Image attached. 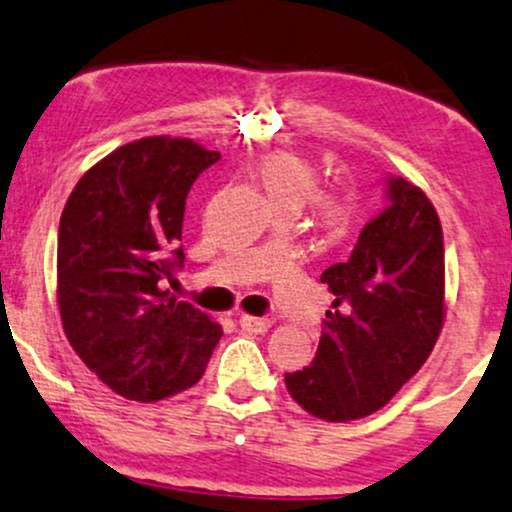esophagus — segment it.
Masks as SVG:
<instances>
[{
  "instance_id": "obj_1",
  "label": "esophagus",
  "mask_w": 512,
  "mask_h": 512,
  "mask_svg": "<svg viewBox=\"0 0 512 512\" xmlns=\"http://www.w3.org/2000/svg\"><path fill=\"white\" fill-rule=\"evenodd\" d=\"M239 326H242L246 333H256V335H261V333H266V330L273 326V321H270V318H256V316H242L239 318Z\"/></svg>"
}]
</instances>
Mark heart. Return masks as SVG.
Returning a JSON list of instances; mask_svg holds the SVG:
<instances>
[{"label": "heart", "mask_w": 512, "mask_h": 512, "mask_svg": "<svg viewBox=\"0 0 512 512\" xmlns=\"http://www.w3.org/2000/svg\"><path fill=\"white\" fill-rule=\"evenodd\" d=\"M258 182L266 191L273 208H302L306 201L316 218L328 227H338L347 220V203L338 191H314V167L299 155L275 150L258 162Z\"/></svg>", "instance_id": "b5f03b06"}]
</instances>
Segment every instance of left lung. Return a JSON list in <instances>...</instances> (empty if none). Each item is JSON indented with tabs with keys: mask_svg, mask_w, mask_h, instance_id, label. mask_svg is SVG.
<instances>
[{
	"mask_svg": "<svg viewBox=\"0 0 512 512\" xmlns=\"http://www.w3.org/2000/svg\"><path fill=\"white\" fill-rule=\"evenodd\" d=\"M352 256L323 270L335 294L314 362L285 374L306 412L352 422L386 407L422 369L446 318L443 230L434 203L402 177Z\"/></svg>",
	"mask_w": 512,
	"mask_h": 512,
	"instance_id": "8db88e82",
	"label": "left lung"
}]
</instances>
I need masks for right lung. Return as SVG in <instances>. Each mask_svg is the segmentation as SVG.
Returning a JSON list of instances; mask_svg holds the SVG:
<instances>
[{
    "instance_id": "1",
    "label": "right lung",
    "mask_w": 512,
    "mask_h": 512,
    "mask_svg": "<svg viewBox=\"0 0 512 512\" xmlns=\"http://www.w3.org/2000/svg\"><path fill=\"white\" fill-rule=\"evenodd\" d=\"M218 160L191 138L146 136L90 167L62 210L57 304L66 340L126 400L194 386L222 335L165 290L184 263L186 196Z\"/></svg>"
}]
</instances>
